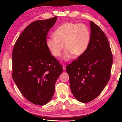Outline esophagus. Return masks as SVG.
<instances>
[{"label": "esophagus", "instance_id": "1", "mask_svg": "<svg viewBox=\"0 0 122 122\" xmlns=\"http://www.w3.org/2000/svg\"><path fill=\"white\" fill-rule=\"evenodd\" d=\"M62 67H63V70H66V66H65V65H63V66H62Z\"/></svg>", "mask_w": 122, "mask_h": 122}]
</instances>
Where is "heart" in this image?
<instances>
[{"mask_svg": "<svg viewBox=\"0 0 122 122\" xmlns=\"http://www.w3.org/2000/svg\"><path fill=\"white\" fill-rule=\"evenodd\" d=\"M54 37L48 38L46 44L50 53L58 58L61 56L63 49L66 48L63 55L64 61L84 54L91 41V30L84 24L66 22L54 32Z\"/></svg>", "mask_w": 122, "mask_h": 122, "instance_id": "heart-1", "label": "heart"}]
</instances>
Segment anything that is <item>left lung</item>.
Masks as SVG:
<instances>
[{
    "mask_svg": "<svg viewBox=\"0 0 122 122\" xmlns=\"http://www.w3.org/2000/svg\"><path fill=\"white\" fill-rule=\"evenodd\" d=\"M91 37L86 52L66 67L74 97L82 103L97 98L110 79L113 56L107 38L90 21Z\"/></svg>",
    "mask_w": 122,
    "mask_h": 122,
    "instance_id": "8db88e82",
    "label": "left lung"
}]
</instances>
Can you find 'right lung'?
<instances>
[{
	"label": "right lung",
	"mask_w": 122,
	"mask_h": 122,
	"mask_svg": "<svg viewBox=\"0 0 122 122\" xmlns=\"http://www.w3.org/2000/svg\"><path fill=\"white\" fill-rule=\"evenodd\" d=\"M57 17L37 20L25 29L12 51V78L28 101L38 105L52 98L62 66L51 55L46 44L47 33Z\"/></svg>",
	"instance_id": "obj_1"
}]
</instances>
